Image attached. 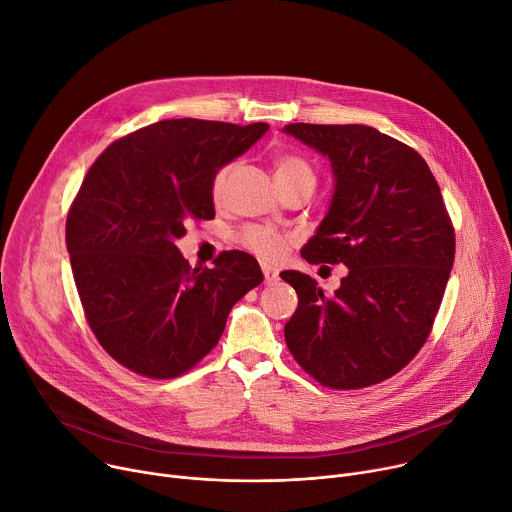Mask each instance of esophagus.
I'll return each instance as SVG.
<instances>
[{
    "mask_svg": "<svg viewBox=\"0 0 512 512\" xmlns=\"http://www.w3.org/2000/svg\"><path fill=\"white\" fill-rule=\"evenodd\" d=\"M262 274H264L266 285H272V283L279 281V270L274 268V266H270V264H262Z\"/></svg>",
    "mask_w": 512,
    "mask_h": 512,
    "instance_id": "34e87169",
    "label": "esophagus"
}]
</instances>
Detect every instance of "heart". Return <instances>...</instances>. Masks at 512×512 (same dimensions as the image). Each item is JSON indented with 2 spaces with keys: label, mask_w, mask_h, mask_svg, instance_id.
I'll use <instances>...</instances> for the list:
<instances>
[{
  "label": "heart",
  "mask_w": 512,
  "mask_h": 512,
  "mask_svg": "<svg viewBox=\"0 0 512 512\" xmlns=\"http://www.w3.org/2000/svg\"><path fill=\"white\" fill-rule=\"evenodd\" d=\"M229 168H221L211 184V192L213 199L219 201L223 194V186H225V178H227ZM274 178H277V184H287V182H299V180H307L316 184V170L301 155H279L277 162H274ZM291 238L287 233L272 229L266 225H248L240 231V244L250 250L254 256H258L260 260L266 262H274L281 260L283 254L287 252Z\"/></svg>",
  "instance_id": "heart-1"
}]
</instances>
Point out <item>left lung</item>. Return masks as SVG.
I'll use <instances>...</instances> for the list:
<instances>
[{
  "label": "left lung",
  "mask_w": 512,
  "mask_h": 512,
  "mask_svg": "<svg viewBox=\"0 0 512 512\" xmlns=\"http://www.w3.org/2000/svg\"><path fill=\"white\" fill-rule=\"evenodd\" d=\"M328 155L332 205L301 250L309 264H344L326 297L297 270L299 305L285 340L301 369L332 389H361L404 369L424 346L455 260V229L422 155L367 125H287Z\"/></svg>",
  "instance_id": "8db88e82"
}]
</instances>
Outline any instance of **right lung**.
<instances>
[{
	"label": "right lung",
	"mask_w": 512,
	"mask_h": 512,
	"mask_svg": "<svg viewBox=\"0 0 512 512\" xmlns=\"http://www.w3.org/2000/svg\"><path fill=\"white\" fill-rule=\"evenodd\" d=\"M266 131L160 121L110 143L88 170L65 244L86 320L116 363L151 379L190 371L219 342L235 301L262 283L246 252L192 268L174 242L186 221L215 217V174Z\"/></svg>",
	"instance_id": "add662e5"
}]
</instances>
